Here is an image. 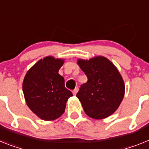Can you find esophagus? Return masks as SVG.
Returning a JSON list of instances; mask_svg holds the SVG:
<instances>
[{"mask_svg":"<svg viewBox=\"0 0 149 149\" xmlns=\"http://www.w3.org/2000/svg\"><path fill=\"white\" fill-rule=\"evenodd\" d=\"M78 91H79V88H75L74 90L73 91V94H74V95H76V93L78 92Z\"/></svg>","mask_w":149,"mask_h":149,"instance_id":"1","label":"esophagus"}]
</instances>
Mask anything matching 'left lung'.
Listing matches in <instances>:
<instances>
[{"mask_svg":"<svg viewBox=\"0 0 149 149\" xmlns=\"http://www.w3.org/2000/svg\"><path fill=\"white\" fill-rule=\"evenodd\" d=\"M78 64L88 77L76 94L86 115L94 119L111 116L125 94V83L117 68L101 56L89 61L80 59Z\"/></svg>","mask_w":149,"mask_h":149,"instance_id":"left-lung-1","label":"left lung"}]
</instances>
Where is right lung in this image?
<instances>
[{
	"label": "right lung",
	"mask_w": 149,
	"mask_h": 149,
	"mask_svg": "<svg viewBox=\"0 0 149 149\" xmlns=\"http://www.w3.org/2000/svg\"><path fill=\"white\" fill-rule=\"evenodd\" d=\"M64 60L49 56L40 59L28 71L23 81L27 105L41 119L52 121L64 113L68 98L73 96L58 73Z\"/></svg>",
	"instance_id": "obj_1"
}]
</instances>
